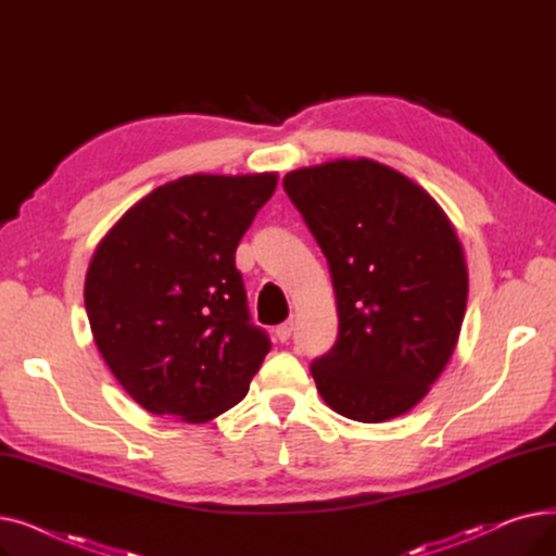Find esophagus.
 <instances>
[{
  "label": "esophagus",
  "instance_id": "1",
  "mask_svg": "<svg viewBox=\"0 0 556 556\" xmlns=\"http://www.w3.org/2000/svg\"><path fill=\"white\" fill-rule=\"evenodd\" d=\"M293 329H295V325H293V319H290V323H283L275 329V338L279 342H286V340H290V336H293Z\"/></svg>",
  "mask_w": 556,
  "mask_h": 556
}]
</instances>
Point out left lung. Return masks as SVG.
Listing matches in <instances>:
<instances>
[{
    "mask_svg": "<svg viewBox=\"0 0 556 556\" xmlns=\"http://www.w3.org/2000/svg\"><path fill=\"white\" fill-rule=\"evenodd\" d=\"M283 189L338 302V340L311 365L319 396L363 424L410 413L448 365L469 298L453 223L424 187L367 157L290 170Z\"/></svg>",
    "mask_w": 556,
    "mask_h": 556,
    "instance_id": "left-lung-1",
    "label": "left lung"
}]
</instances>
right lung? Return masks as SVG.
<instances>
[{
	"label": "right lung",
	"instance_id": "right-lung-1",
	"mask_svg": "<svg viewBox=\"0 0 556 556\" xmlns=\"http://www.w3.org/2000/svg\"><path fill=\"white\" fill-rule=\"evenodd\" d=\"M277 173H195L141 198L97 245L85 311L99 352L153 415L207 424L243 401L270 340L250 323L239 241Z\"/></svg>",
	"mask_w": 556,
	"mask_h": 556
}]
</instances>
